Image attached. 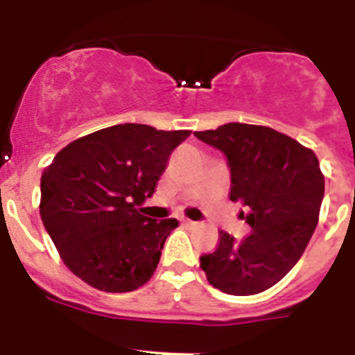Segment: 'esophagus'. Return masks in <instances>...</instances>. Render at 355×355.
I'll return each instance as SVG.
<instances>
[{
	"mask_svg": "<svg viewBox=\"0 0 355 355\" xmlns=\"http://www.w3.org/2000/svg\"><path fill=\"white\" fill-rule=\"evenodd\" d=\"M182 224H185V226H194V220H189V218H184V220H182Z\"/></svg>",
	"mask_w": 355,
	"mask_h": 355,
	"instance_id": "34e87169",
	"label": "esophagus"
}]
</instances>
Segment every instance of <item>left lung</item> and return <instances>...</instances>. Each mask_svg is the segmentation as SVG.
Wrapping results in <instances>:
<instances>
[{
	"label": "left lung",
	"mask_w": 355,
	"mask_h": 355,
	"mask_svg": "<svg viewBox=\"0 0 355 355\" xmlns=\"http://www.w3.org/2000/svg\"><path fill=\"white\" fill-rule=\"evenodd\" d=\"M194 137L224 154L231 201H241L250 234L220 231L211 254L200 257L208 282L233 296L263 293L303 256L319 220L324 177L319 159L287 135L264 125L230 122Z\"/></svg>",
	"instance_id": "obj_1"
}]
</instances>
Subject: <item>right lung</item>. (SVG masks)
<instances>
[{
    "label": "right lung",
    "mask_w": 355,
    "mask_h": 355,
    "mask_svg": "<svg viewBox=\"0 0 355 355\" xmlns=\"http://www.w3.org/2000/svg\"><path fill=\"white\" fill-rule=\"evenodd\" d=\"M189 131L117 124L66 145L42 175L40 215L62 263L105 293L150 280L177 218H150L138 205L154 194Z\"/></svg>",
    "instance_id": "add662e5"
}]
</instances>
